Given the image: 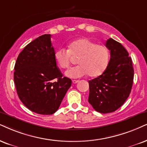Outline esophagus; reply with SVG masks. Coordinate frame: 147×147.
<instances>
[{"instance_id":"obj_1","label":"esophagus","mask_w":147,"mask_h":147,"mask_svg":"<svg viewBox=\"0 0 147 147\" xmlns=\"http://www.w3.org/2000/svg\"><path fill=\"white\" fill-rule=\"evenodd\" d=\"M72 83H74V84H76V83L79 82V81H78V80H72Z\"/></svg>"}]
</instances>
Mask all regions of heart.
I'll return each instance as SVG.
<instances>
[{
	"label": "heart",
	"mask_w": 147,
	"mask_h": 147,
	"mask_svg": "<svg viewBox=\"0 0 147 147\" xmlns=\"http://www.w3.org/2000/svg\"><path fill=\"white\" fill-rule=\"evenodd\" d=\"M71 55L79 57L77 60L79 65L66 72V76L71 78H79L87 74L90 77L99 76L105 70L109 60V51L105 46L97 45L86 38L72 42L68 49H57L55 52L54 58L61 68L66 69L70 65Z\"/></svg>",
	"instance_id": "b5f03b06"
}]
</instances>
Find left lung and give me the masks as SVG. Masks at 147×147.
I'll return each mask as SVG.
<instances>
[{
	"instance_id": "1",
	"label": "left lung",
	"mask_w": 147,
	"mask_h": 147,
	"mask_svg": "<svg viewBox=\"0 0 147 147\" xmlns=\"http://www.w3.org/2000/svg\"><path fill=\"white\" fill-rule=\"evenodd\" d=\"M111 58L107 68L99 77L89 81L88 102L101 113L114 112L129 97L134 79L131 58L123 45L113 38L106 42Z\"/></svg>"
}]
</instances>
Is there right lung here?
<instances>
[{"label":"right lung","mask_w":147,"mask_h":147,"mask_svg":"<svg viewBox=\"0 0 147 147\" xmlns=\"http://www.w3.org/2000/svg\"><path fill=\"white\" fill-rule=\"evenodd\" d=\"M54 54L51 34H43L24 47L15 65L14 83L19 98L38 114L56 112L72 84L71 79L62 77Z\"/></svg>","instance_id":"1"}]
</instances>
